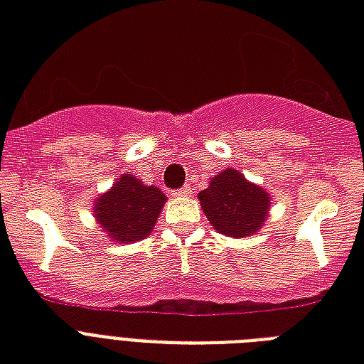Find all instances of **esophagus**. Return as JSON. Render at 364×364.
<instances>
[{
    "label": "esophagus",
    "instance_id": "obj_1",
    "mask_svg": "<svg viewBox=\"0 0 364 364\" xmlns=\"http://www.w3.org/2000/svg\"><path fill=\"white\" fill-rule=\"evenodd\" d=\"M174 197H190L191 196V188L190 186H184V188H180V190L173 191Z\"/></svg>",
    "mask_w": 364,
    "mask_h": 364
}]
</instances>
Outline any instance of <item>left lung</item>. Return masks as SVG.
<instances>
[{
	"mask_svg": "<svg viewBox=\"0 0 364 364\" xmlns=\"http://www.w3.org/2000/svg\"><path fill=\"white\" fill-rule=\"evenodd\" d=\"M197 197L214 230L235 239L260 232L272 208L267 190L249 182L243 173L232 167L208 180V188Z\"/></svg>",
	"mask_w": 364,
	"mask_h": 364,
	"instance_id": "obj_1",
	"label": "left lung"
}]
</instances>
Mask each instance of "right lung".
Listing matches in <instances>:
<instances>
[{
	"instance_id": "add662e5",
	"label": "right lung",
	"mask_w": 364,
	"mask_h": 364,
	"mask_svg": "<svg viewBox=\"0 0 364 364\" xmlns=\"http://www.w3.org/2000/svg\"><path fill=\"white\" fill-rule=\"evenodd\" d=\"M167 196L157 186L121 174L108 191L95 199L92 216L114 243L142 241L154 232Z\"/></svg>"
}]
</instances>
